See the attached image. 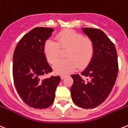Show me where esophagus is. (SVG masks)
Wrapping results in <instances>:
<instances>
[{
    "instance_id": "obj_1",
    "label": "esophagus",
    "mask_w": 128,
    "mask_h": 128,
    "mask_svg": "<svg viewBox=\"0 0 128 128\" xmlns=\"http://www.w3.org/2000/svg\"><path fill=\"white\" fill-rule=\"evenodd\" d=\"M66 75H61V76H60V78H61L62 80H64V78H66Z\"/></svg>"
}]
</instances>
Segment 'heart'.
I'll return each mask as SVG.
<instances>
[{
  "label": "heart",
  "instance_id": "heart-1",
  "mask_svg": "<svg viewBox=\"0 0 128 128\" xmlns=\"http://www.w3.org/2000/svg\"><path fill=\"white\" fill-rule=\"evenodd\" d=\"M57 42L53 40L46 41L44 53L50 64H54L60 58V48H66V59L58 61L54 66L57 73L64 74L73 71L78 65L80 68L86 66L93 58L94 45L91 39L84 37L73 30H66L56 36Z\"/></svg>",
  "mask_w": 128,
  "mask_h": 128
}]
</instances>
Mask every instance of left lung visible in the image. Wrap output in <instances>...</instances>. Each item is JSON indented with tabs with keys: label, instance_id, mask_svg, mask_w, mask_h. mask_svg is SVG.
<instances>
[{
	"label": "left lung",
	"instance_id": "obj_1",
	"mask_svg": "<svg viewBox=\"0 0 128 128\" xmlns=\"http://www.w3.org/2000/svg\"><path fill=\"white\" fill-rule=\"evenodd\" d=\"M94 45L93 58L81 75H72L70 93L79 107L90 109L107 99L115 84L118 71L115 46L102 30L83 28Z\"/></svg>",
	"mask_w": 128,
	"mask_h": 128
}]
</instances>
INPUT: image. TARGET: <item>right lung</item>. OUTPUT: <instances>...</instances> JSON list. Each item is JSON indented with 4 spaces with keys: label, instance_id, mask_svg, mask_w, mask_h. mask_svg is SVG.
Here are the masks:
<instances>
[{
    "label": "right lung",
    "instance_id": "right-lung-1",
    "mask_svg": "<svg viewBox=\"0 0 128 128\" xmlns=\"http://www.w3.org/2000/svg\"><path fill=\"white\" fill-rule=\"evenodd\" d=\"M53 29L36 27L18 42L13 56V78L20 98L30 107L43 109L54 102L60 76L42 79L52 72L44 53L46 40Z\"/></svg>",
    "mask_w": 128,
    "mask_h": 128
}]
</instances>
